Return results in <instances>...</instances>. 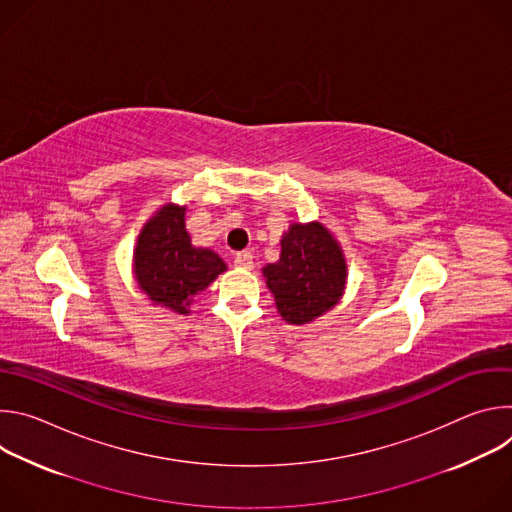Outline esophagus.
<instances>
[{
  "label": "esophagus",
  "instance_id": "obj_1",
  "mask_svg": "<svg viewBox=\"0 0 512 512\" xmlns=\"http://www.w3.org/2000/svg\"><path fill=\"white\" fill-rule=\"evenodd\" d=\"M235 267L239 269H251L253 267V255L251 251H241L235 255Z\"/></svg>",
  "mask_w": 512,
  "mask_h": 512
}]
</instances>
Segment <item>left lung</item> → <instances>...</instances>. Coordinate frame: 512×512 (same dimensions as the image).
<instances>
[{"label": "left lung", "mask_w": 512, "mask_h": 512, "mask_svg": "<svg viewBox=\"0 0 512 512\" xmlns=\"http://www.w3.org/2000/svg\"><path fill=\"white\" fill-rule=\"evenodd\" d=\"M281 318L306 324L334 308L344 291L346 263L340 245L320 225H291L281 239V257L263 267Z\"/></svg>", "instance_id": "obj_1"}]
</instances>
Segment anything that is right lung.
Here are the masks:
<instances>
[{
  "instance_id": "obj_1",
  "label": "right lung",
  "mask_w": 512,
  "mask_h": 512,
  "mask_svg": "<svg viewBox=\"0 0 512 512\" xmlns=\"http://www.w3.org/2000/svg\"><path fill=\"white\" fill-rule=\"evenodd\" d=\"M186 208L166 204L143 227L135 249V277L156 304L188 314L194 298L227 265L210 249H196L184 227Z\"/></svg>"
}]
</instances>
